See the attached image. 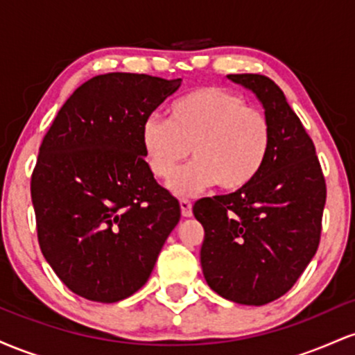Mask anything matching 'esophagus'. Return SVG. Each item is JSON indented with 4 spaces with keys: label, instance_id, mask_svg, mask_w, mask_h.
Listing matches in <instances>:
<instances>
[{
    "label": "esophagus",
    "instance_id": "34e87169",
    "mask_svg": "<svg viewBox=\"0 0 355 355\" xmlns=\"http://www.w3.org/2000/svg\"><path fill=\"white\" fill-rule=\"evenodd\" d=\"M180 210L183 217H191V202L187 200V198H182L180 200Z\"/></svg>",
    "mask_w": 355,
    "mask_h": 355
}]
</instances>
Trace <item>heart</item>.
Instances as JSON below:
<instances>
[{
    "mask_svg": "<svg viewBox=\"0 0 355 355\" xmlns=\"http://www.w3.org/2000/svg\"><path fill=\"white\" fill-rule=\"evenodd\" d=\"M140 144L150 172L160 180H168L191 152L195 160L168 183L175 195H191L214 183L237 191L254 182L266 164L270 125L242 96L207 87L175 101L168 121L146 118Z\"/></svg>",
    "mask_w": 355,
    "mask_h": 355,
    "instance_id": "heart-1",
    "label": "heart"
}]
</instances>
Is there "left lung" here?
<instances>
[{"label":"left lung","mask_w":355,"mask_h":355,"mask_svg":"<svg viewBox=\"0 0 355 355\" xmlns=\"http://www.w3.org/2000/svg\"><path fill=\"white\" fill-rule=\"evenodd\" d=\"M250 89L270 125V148L245 189L195 202L203 225L200 263L211 291L243 305H263L292 288L315 255L325 180L311 137L263 75H227Z\"/></svg>","instance_id":"left-lung-1"}]
</instances>
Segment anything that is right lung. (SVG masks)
<instances>
[{"label": "right lung", "instance_id": "obj_1", "mask_svg": "<svg viewBox=\"0 0 355 355\" xmlns=\"http://www.w3.org/2000/svg\"><path fill=\"white\" fill-rule=\"evenodd\" d=\"M180 85L98 75L73 92L43 138L31 175L38 242L76 295L113 304L135 294L180 220L140 144L144 121Z\"/></svg>", "mask_w": 355, "mask_h": 355}]
</instances>
